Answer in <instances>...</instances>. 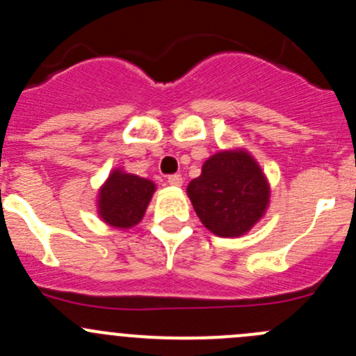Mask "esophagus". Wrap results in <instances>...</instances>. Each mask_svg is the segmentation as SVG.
Segmentation results:
<instances>
[{"mask_svg": "<svg viewBox=\"0 0 356 356\" xmlns=\"http://www.w3.org/2000/svg\"><path fill=\"white\" fill-rule=\"evenodd\" d=\"M167 182L170 186H174V188H181L182 186V175L181 174H174V175H168V179H167Z\"/></svg>", "mask_w": 356, "mask_h": 356, "instance_id": "34e87169", "label": "esophagus"}]
</instances>
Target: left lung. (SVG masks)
<instances>
[{
	"mask_svg": "<svg viewBox=\"0 0 356 356\" xmlns=\"http://www.w3.org/2000/svg\"><path fill=\"white\" fill-rule=\"evenodd\" d=\"M188 196L201 224L220 238H239L264 218L270 184L245 148L222 149L207 158Z\"/></svg>",
	"mask_w": 356,
	"mask_h": 356,
	"instance_id": "obj_1",
	"label": "left lung"
}]
</instances>
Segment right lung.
<instances>
[{
    "label": "right lung",
    "mask_w": 356,
    "mask_h": 356,
    "mask_svg": "<svg viewBox=\"0 0 356 356\" xmlns=\"http://www.w3.org/2000/svg\"><path fill=\"white\" fill-rule=\"evenodd\" d=\"M156 184L149 179L113 168L98 189V217L115 229H131L143 220Z\"/></svg>",
    "instance_id": "right-lung-1"
}]
</instances>
